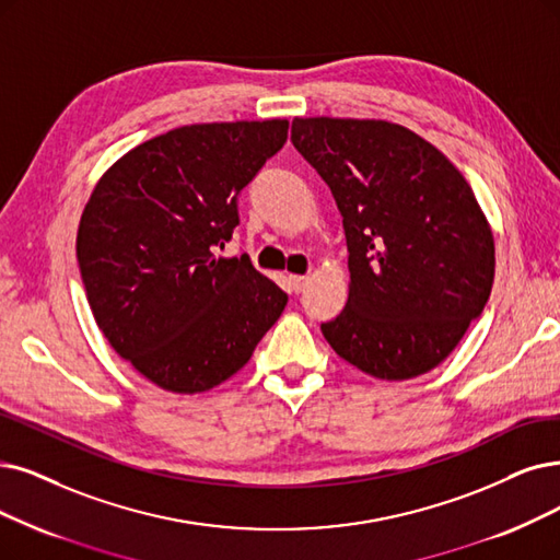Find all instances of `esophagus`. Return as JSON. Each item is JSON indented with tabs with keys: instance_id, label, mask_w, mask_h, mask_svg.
Here are the masks:
<instances>
[{
	"instance_id": "esophagus-1",
	"label": "esophagus",
	"mask_w": 560,
	"mask_h": 560,
	"mask_svg": "<svg viewBox=\"0 0 560 560\" xmlns=\"http://www.w3.org/2000/svg\"><path fill=\"white\" fill-rule=\"evenodd\" d=\"M307 280H310L307 276H289V287H292L294 292H303Z\"/></svg>"
}]
</instances>
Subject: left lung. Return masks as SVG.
I'll use <instances>...</instances> for the list:
<instances>
[{"mask_svg":"<svg viewBox=\"0 0 560 560\" xmlns=\"http://www.w3.org/2000/svg\"><path fill=\"white\" fill-rule=\"evenodd\" d=\"M292 142L342 215L349 299L322 332L361 372L407 382L453 353L491 294L494 234L464 174L382 119L296 117Z\"/></svg>","mask_w":560,"mask_h":560,"instance_id":"obj_1","label":"left lung"}]
</instances>
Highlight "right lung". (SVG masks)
<instances>
[{"mask_svg":"<svg viewBox=\"0 0 560 560\" xmlns=\"http://www.w3.org/2000/svg\"><path fill=\"white\" fill-rule=\"evenodd\" d=\"M287 119L174 128L98 178L78 228L92 315L151 384L195 395L236 374L287 305L248 255L215 257L236 197L287 142Z\"/></svg>","mask_w":560,"mask_h":560,"instance_id":"obj_1","label":"right lung"}]
</instances>
